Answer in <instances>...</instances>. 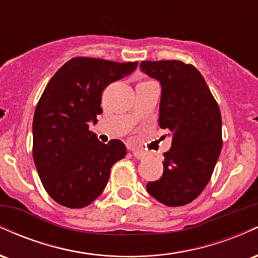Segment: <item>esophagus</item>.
I'll list each match as a JSON object with an SVG mask.
<instances>
[{"mask_svg":"<svg viewBox=\"0 0 258 258\" xmlns=\"http://www.w3.org/2000/svg\"><path fill=\"white\" fill-rule=\"evenodd\" d=\"M132 154L136 159H144L147 156V153L142 152V150H138V149H132Z\"/></svg>","mask_w":258,"mask_h":258,"instance_id":"esophagus-1","label":"esophagus"}]
</instances>
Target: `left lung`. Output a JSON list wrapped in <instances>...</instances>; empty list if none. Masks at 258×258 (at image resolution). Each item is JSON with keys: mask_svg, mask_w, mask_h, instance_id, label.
Wrapping results in <instances>:
<instances>
[{"mask_svg": "<svg viewBox=\"0 0 258 258\" xmlns=\"http://www.w3.org/2000/svg\"><path fill=\"white\" fill-rule=\"evenodd\" d=\"M141 72L161 86L159 126L170 130L164 173L147 183L148 193L166 206H183L209 183L222 149V117L205 79L179 60L142 61Z\"/></svg>", "mask_w": 258, "mask_h": 258, "instance_id": "8db88e82", "label": "left lung"}]
</instances>
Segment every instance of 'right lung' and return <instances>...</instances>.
Masks as SVG:
<instances>
[{"mask_svg":"<svg viewBox=\"0 0 258 258\" xmlns=\"http://www.w3.org/2000/svg\"><path fill=\"white\" fill-rule=\"evenodd\" d=\"M137 64L73 58L44 88L32 122V155L44 189L60 205H90L104 190L112 165L126 156L122 142L102 143L88 127L102 114L104 88Z\"/></svg>","mask_w":258,"mask_h":258,"instance_id":"add662e5","label":"right lung"}]
</instances>
